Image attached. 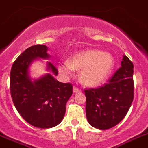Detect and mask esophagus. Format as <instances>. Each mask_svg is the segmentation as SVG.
Returning a JSON list of instances; mask_svg holds the SVG:
<instances>
[{
    "mask_svg": "<svg viewBox=\"0 0 148 148\" xmlns=\"http://www.w3.org/2000/svg\"><path fill=\"white\" fill-rule=\"evenodd\" d=\"M73 91H74V93H78V92H80V90L78 88V87L74 86V87H73Z\"/></svg>",
    "mask_w": 148,
    "mask_h": 148,
    "instance_id": "34e87169",
    "label": "esophagus"
}]
</instances>
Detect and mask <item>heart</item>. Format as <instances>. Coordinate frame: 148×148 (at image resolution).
I'll list each match as a JSON object with an SVG mask.
<instances>
[{
    "instance_id": "obj_1",
    "label": "heart",
    "mask_w": 148,
    "mask_h": 148,
    "mask_svg": "<svg viewBox=\"0 0 148 148\" xmlns=\"http://www.w3.org/2000/svg\"><path fill=\"white\" fill-rule=\"evenodd\" d=\"M113 68L112 55L99 50H86L72 56L68 63L61 64L58 70L67 76H72L74 70H81L80 80L83 84L96 86L105 82Z\"/></svg>"
}]
</instances>
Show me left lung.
Returning <instances> with one entry per match:
<instances>
[{"mask_svg":"<svg viewBox=\"0 0 148 148\" xmlns=\"http://www.w3.org/2000/svg\"><path fill=\"white\" fill-rule=\"evenodd\" d=\"M121 66L103 86L84 90L88 122L100 130L119 124L134 99L133 63L124 55Z\"/></svg>","mask_w":148,"mask_h":148,"instance_id":"obj_1","label":"left lung"}]
</instances>
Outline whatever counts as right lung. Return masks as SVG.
I'll use <instances>...</instances> for the list:
<instances>
[{"mask_svg": "<svg viewBox=\"0 0 148 148\" xmlns=\"http://www.w3.org/2000/svg\"><path fill=\"white\" fill-rule=\"evenodd\" d=\"M47 47L36 45L26 49L15 60L10 77L12 99L20 115L32 125L41 128L56 126L65 114L66 103L73 93L71 83H61L50 74L32 82L28 68L36 58H48ZM49 68L57 75L58 71L51 62Z\"/></svg>", "mask_w": 148, "mask_h": 148, "instance_id": "1", "label": "right lung"}]
</instances>
